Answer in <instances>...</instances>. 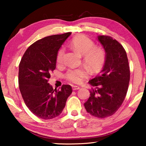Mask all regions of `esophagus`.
Listing matches in <instances>:
<instances>
[{"instance_id": "1", "label": "esophagus", "mask_w": 146, "mask_h": 146, "mask_svg": "<svg viewBox=\"0 0 146 146\" xmlns=\"http://www.w3.org/2000/svg\"><path fill=\"white\" fill-rule=\"evenodd\" d=\"M80 88L78 86H72V90H79Z\"/></svg>"}]
</instances>
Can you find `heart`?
<instances>
[{"label":"heart","mask_w":146,"mask_h":146,"mask_svg":"<svg viewBox=\"0 0 146 146\" xmlns=\"http://www.w3.org/2000/svg\"><path fill=\"white\" fill-rule=\"evenodd\" d=\"M73 50L83 56V62L92 72L100 70L105 64L106 55L104 48L95 46L92 40L85 36H78L70 43ZM64 50L61 48L58 52L56 62L60 64L64 61ZM88 70L85 68L70 69L66 74V78L73 83H81L88 76Z\"/></svg>","instance_id":"1"}]
</instances>
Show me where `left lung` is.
Wrapping results in <instances>:
<instances>
[{"label": "left lung", "instance_id": "8db88e82", "mask_svg": "<svg viewBox=\"0 0 146 146\" xmlns=\"http://www.w3.org/2000/svg\"><path fill=\"white\" fill-rule=\"evenodd\" d=\"M98 39L104 48L106 59L100 74L89 81L95 88L90 90L84 107L93 116L105 118L114 114L122 104L130 71L126 52L120 43L109 36H99Z\"/></svg>", "mask_w": 146, "mask_h": 146}]
</instances>
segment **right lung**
<instances>
[{
	"label": "right lung",
	"mask_w": 146,
	"mask_h": 146,
	"mask_svg": "<svg viewBox=\"0 0 146 146\" xmlns=\"http://www.w3.org/2000/svg\"><path fill=\"white\" fill-rule=\"evenodd\" d=\"M70 35H52L36 41L28 48L19 64V84L24 102L42 119H52L60 114L72 92L70 85L54 90L48 83L56 68L58 51Z\"/></svg>",
	"instance_id": "1"
}]
</instances>
